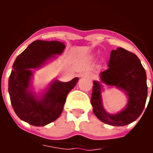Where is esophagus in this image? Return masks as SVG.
<instances>
[{
  "label": "esophagus",
  "instance_id": "esophagus-1",
  "mask_svg": "<svg viewBox=\"0 0 153 153\" xmlns=\"http://www.w3.org/2000/svg\"><path fill=\"white\" fill-rule=\"evenodd\" d=\"M86 76H87L88 77L92 78V76H93V74H86Z\"/></svg>",
  "mask_w": 153,
  "mask_h": 153
}]
</instances>
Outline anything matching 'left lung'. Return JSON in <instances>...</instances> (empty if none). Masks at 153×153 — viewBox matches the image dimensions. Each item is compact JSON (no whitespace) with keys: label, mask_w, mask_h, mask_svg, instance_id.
Returning a JSON list of instances; mask_svg holds the SVG:
<instances>
[{"label":"left lung","mask_w":153,"mask_h":153,"mask_svg":"<svg viewBox=\"0 0 153 153\" xmlns=\"http://www.w3.org/2000/svg\"><path fill=\"white\" fill-rule=\"evenodd\" d=\"M108 69L100 73L101 83L122 89L129 97L127 106L116 115L109 114L102 106V86L93 81L91 96L93 111L102 123L114 126L128 125L139 118L147 99L146 74L135 53L122 47L110 53Z\"/></svg>","instance_id":"obj_1"}]
</instances>
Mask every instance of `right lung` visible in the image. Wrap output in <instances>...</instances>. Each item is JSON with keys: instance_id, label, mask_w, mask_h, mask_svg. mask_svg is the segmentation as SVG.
<instances>
[{"instance_id": "add662e5", "label": "right lung", "mask_w": 153, "mask_h": 153, "mask_svg": "<svg viewBox=\"0 0 153 153\" xmlns=\"http://www.w3.org/2000/svg\"><path fill=\"white\" fill-rule=\"evenodd\" d=\"M65 45L60 41L36 40L16 58L8 80V92L13 109L19 118L35 126L53 122L60 117L67 94L78 82L76 77L62 83L54 80L41 99L30 91L33 72L55 54L62 53Z\"/></svg>"}]
</instances>
